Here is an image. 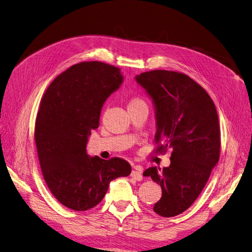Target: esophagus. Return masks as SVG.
I'll return each instance as SVG.
<instances>
[{
	"mask_svg": "<svg viewBox=\"0 0 252 252\" xmlns=\"http://www.w3.org/2000/svg\"><path fill=\"white\" fill-rule=\"evenodd\" d=\"M142 172H143V168H142V167H141V166H135V167H134V170H132V172H131V177L134 178L135 180L141 181V180L143 179Z\"/></svg>",
	"mask_w": 252,
	"mask_h": 252,
	"instance_id": "34e87169",
	"label": "esophagus"
}]
</instances>
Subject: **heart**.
I'll return each instance as SVG.
<instances>
[{"mask_svg": "<svg viewBox=\"0 0 252 252\" xmlns=\"http://www.w3.org/2000/svg\"><path fill=\"white\" fill-rule=\"evenodd\" d=\"M141 104H145V102L142 100V98L134 97L130 101V103H129V107H130V106H136V105H141Z\"/></svg>", "mask_w": 252, "mask_h": 252, "instance_id": "b5f03b06", "label": "heart"}]
</instances>
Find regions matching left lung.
Returning <instances> with one entry per match:
<instances>
[{
  "label": "left lung",
  "mask_w": 252,
  "mask_h": 252,
  "mask_svg": "<svg viewBox=\"0 0 252 252\" xmlns=\"http://www.w3.org/2000/svg\"><path fill=\"white\" fill-rule=\"evenodd\" d=\"M135 80L155 104L156 152L172 148L169 167H150L143 175L162 188L154 211L161 217H175L193 204L219 162L220 132L216 105L201 85L182 72L151 70Z\"/></svg>",
  "instance_id": "obj_1"
}]
</instances>
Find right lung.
Wrapping results in <instances>:
<instances>
[{
	"label": "right lung",
	"instance_id": "add662e5",
	"mask_svg": "<svg viewBox=\"0 0 252 252\" xmlns=\"http://www.w3.org/2000/svg\"><path fill=\"white\" fill-rule=\"evenodd\" d=\"M122 82L118 67L82 62L58 75L42 98L34 128L37 157L49 190L67 208H94L112 180L131 172L123 158H91L86 152L104 102Z\"/></svg>",
	"mask_w": 252,
	"mask_h": 252
}]
</instances>
